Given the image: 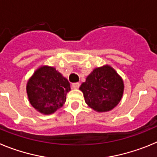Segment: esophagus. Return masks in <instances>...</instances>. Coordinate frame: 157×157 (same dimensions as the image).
<instances>
[{"label": "esophagus", "mask_w": 157, "mask_h": 157, "mask_svg": "<svg viewBox=\"0 0 157 157\" xmlns=\"http://www.w3.org/2000/svg\"><path fill=\"white\" fill-rule=\"evenodd\" d=\"M72 87L73 89H77L80 87V84L79 83H73V84H72Z\"/></svg>", "instance_id": "esophagus-1"}]
</instances>
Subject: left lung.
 <instances>
[{
  "instance_id": "left-lung-1",
  "label": "left lung",
  "mask_w": 157,
  "mask_h": 157,
  "mask_svg": "<svg viewBox=\"0 0 157 157\" xmlns=\"http://www.w3.org/2000/svg\"><path fill=\"white\" fill-rule=\"evenodd\" d=\"M80 90L91 108L98 112H107L121 101L124 83L112 67L105 66L94 69L81 84Z\"/></svg>"
}]
</instances>
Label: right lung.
I'll return each instance as SVG.
<instances>
[{
    "label": "right lung",
    "instance_id": "obj_1",
    "mask_svg": "<svg viewBox=\"0 0 157 157\" xmlns=\"http://www.w3.org/2000/svg\"><path fill=\"white\" fill-rule=\"evenodd\" d=\"M70 91L68 80L50 66L38 69L26 86L30 104L44 114L53 113L63 106Z\"/></svg>",
    "mask_w": 157,
    "mask_h": 157
}]
</instances>
